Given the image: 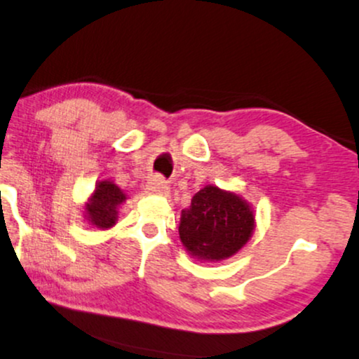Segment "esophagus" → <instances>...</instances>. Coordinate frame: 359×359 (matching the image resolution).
Here are the masks:
<instances>
[{"instance_id": "esophagus-1", "label": "esophagus", "mask_w": 359, "mask_h": 359, "mask_svg": "<svg viewBox=\"0 0 359 359\" xmlns=\"http://www.w3.org/2000/svg\"><path fill=\"white\" fill-rule=\"evenodd\" d=\"M168 184L167 180H163L162 177H154V179H150V182L147 184V192L149 194H157V196H167L168 192Z\"/></svg>"}]
</instances>
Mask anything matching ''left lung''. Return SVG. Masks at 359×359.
Listing matches in <instances>:
<instances>
[{
    "instance_id": "obj_1",
    "label": "left lung",
    "mask_w": 359,
    "mask_h": 359,
    "mask_svg": "<svg viewBox=\"0 0 359 359\" xmlns=\"http://www.w3.org/2000/svg\"><path fill=\"white\" fill-rule=\"evenodd\" d=\"M254 226V210L243 197L205 185L180 214L179 236L192 257L217 262L243 249Z\"/></svg>"
}]
</instances>
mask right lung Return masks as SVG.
I'll list each match as a JSON object with an SVG mask.
<instances>
[{
	"label": "right lung",
	"instance_id": "right-lung-1",
	"mask_svg": "<svg viewBox=\"0 0 359 359\" xmlns=\"http://www.w3.org/2000/svg\"><path fill=\"white\" fill-rule=\"evenodd\" d=\"M122 189L110 180H100L95 187L92 197L85 204V219L98 229H110L118 219V207L123 204Z\"/></svg>",
	"mask_w": 359,
	"mask_h": 359
}]
</instances>
